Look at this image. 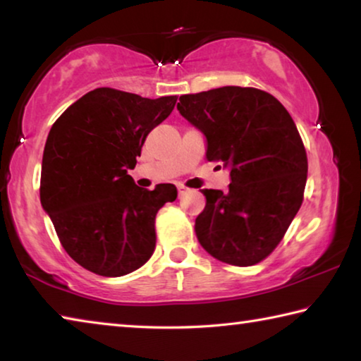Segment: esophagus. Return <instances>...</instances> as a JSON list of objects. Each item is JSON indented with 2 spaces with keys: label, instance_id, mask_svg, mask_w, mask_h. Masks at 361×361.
<instances>
[{
  "label": "esophagus",
  "instance_id": "34e87169",
  "mask_svg": "<svg viewBox=\"0 0 361 361\" xmlns=\"http://www.w3.org/2000/svg\"><path fill=\"white\" fill-rule=\"evenodd\" d=\"M176 188H178V194L180 195H185L186 192H189V188H186L185 185H178Z\"/></svg>",
  "mask_w": 361,
  "mask_h": 361
}]
</instances>
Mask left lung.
<instances>
[{"instance_id": "1", "label": "left lung", "mask_w": 361, "mask_h": 361, "mask_svg": "<svg viewBox=\"0 0 361 361\" xmlns=\"http://www.w3.org/2000/svg\"><path fill=\"white\" fill-rule=\"evenodd\" d=\"M176 108L204 133L207 161L231 170L228 192L202 189L197 240L213 258L253 266L274 252L302 204L307 156L295 121L276 97L239 85L181 95Z\"/></svg>"}]
</instances>
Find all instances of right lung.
<instances>
[{
    "instance_id": "obj_1",
    "label": "right lung",
    "mask_w": 361,
    "mask_h": 361,
    "mask_svg": "<svg viewBox=\"0 0 361 361\" xmlns=\"http://www.w3.org/2000/svg\"><path fill=\"white\" fill-rule=\"evenodd\" d=\"M175 103L176 95L151 100L99 87L54 122L42 154L41 205L65 252L87 271L121 277L154 252L157 212L178 192L170 183L138 188L129 170Z\"/></svg>"
}]
</instances>
